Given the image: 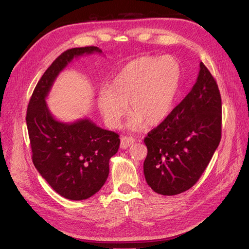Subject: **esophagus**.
Masks as SVG:
<instances>
[{
  "instance_id": "esophagus-1",
  "label": "esophagus",
  "mask_w": 249,
  "mask_h": 249,
  "mask_svg": "<svg viewBox=\"0 0 249 249\" xmlns=\"http://www.w3.org/2000/svg\"><path fill=\"white\" fill-rule=\"evenodd\" d=\"M134 142H135V139L131 136H123L120 141V148L121 149L129 148L131 144L134 143Z\"/></svg>"
}]
</instances>
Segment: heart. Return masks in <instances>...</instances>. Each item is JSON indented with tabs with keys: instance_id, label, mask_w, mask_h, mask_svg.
I'll return each instance as SVG.
<instances>
[{
	"instance_id": "1",
	"label": "heart",
	"mask_w": 249,
	"mask_h": 249,
	"mask_svg": "<svg viewBox=\"0 0 249 249\" xmlns=\"http://www.w3.org/2000/svg\"><path fill=\"white\" fill-rule=\"evenodd\" d=\"M180 82L178 63L171 57H142L126 64L108 88L98 94L99 111L106 123L117 128L126 113L132 116L128 126L136 131L160 124L170 113Z\"/></svg>"
}]
</instances>
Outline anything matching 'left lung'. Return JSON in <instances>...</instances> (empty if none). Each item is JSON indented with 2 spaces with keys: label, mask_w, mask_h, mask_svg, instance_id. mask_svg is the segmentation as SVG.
<instances>
[{
  "label": "left lung",
  "mask_w": 249,
  "mask_h": 249,
  "mask_svg": "<svg viewBox=\"0 0 249 249\" xmlns=\"http://www.w3.org/2000/svg\"><path fill=\"white\" fill-rule=\"evenodd\" d=\"M222 100L216 81L203 62L196 82L143 142V173L152 190L175 196L195 185L219 147Z\"/></svg>",
  "instance_id": "8db88e82"
}]
</instances>
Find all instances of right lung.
Returning <instances> with one entry per match:
<instances>
[{"label": "right lung", "mask_w": 249, "mask_h": 249, "mask_svg": "<svg viewBox=\"0 0 249 249\" xmlns=\"http://www.w3.org/2000/svg\"><path fill=\"white\" fill-rule=\"evenodd\" d=\"M94 53L102 51L96 46L76 47L60 54L36 86L26 114L36 169L58 195L72 201L87 199L105 185L108 161L119 148V135L88 118L59 121L45 99L58 75L72 59Z\"/></svg>", "instance_id": "obj_1"}]
</instances>
